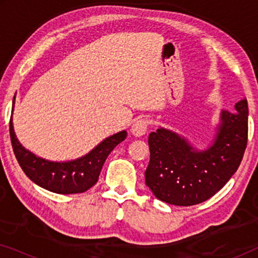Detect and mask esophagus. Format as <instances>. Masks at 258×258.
<instances>
[{
  "label": "esophagus",
  "mask_w": 258,
  "mask_h": 258,
  "mask_svg": "<svg viewBox=\"0 0 258 258\" xmlns=\"http://www.w3.org/2000/svg\"><path fill=\"white\" fill-rule=\"evenodd\" d=\"M148 129V121L144 118L137 119L136 122H134V124L132 125V134L136 137H141L143 135H146Z\"/></svg>",
  "instance_id": "1"
}]
</instances>
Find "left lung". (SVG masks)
I'll use <instances>...</instances> for the list:
<instances>
[{
	"label": "left lung",
	"mask_w": 258,
	"mask_h": 258,
	"mask_svg": "<svg viewBox=\"0 0 258 258\" xmlns=\"http://www.w3.org/2000/svg\"><path fill=\"white\" fill-rule=\"evenodd\" d=\"M222 110L211 142L199 149L186 137L160 126L150 133L146 184L156 199L179 207L202 203L237 170L248 141V102Z\"/></svg>",
	"instance_id": "left-lung-1"
}]
</instances>
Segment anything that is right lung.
Instances as JSON below:
<instances>
[{
    "instance_id": "1",
    "label": "right lung",
    "mask_w": 258,
    "mask_h": 258,
    "mask_svg": "<svg viewBox=\"0 0 258 258\" xmlns=\"http://www.w3.org/2000/svg\"><path fill=\"white\" fill-rule=\"evenodd\" d=\"M15 97L13 101V111ZM10 139L16 160L28 177L41 188L56 194H80L96 184L105 160L112 149L125 140L126 132L122 130L104 139L93 150L72 161L55 162L38 157L24 148L17 139L10 117Z\"/></svg>"
}]
</instances>
